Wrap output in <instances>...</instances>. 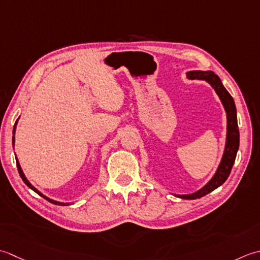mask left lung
I'll use <instances>...</instances> for the list:
<instances>
[{"mask_svg": "<svg viewBox=\"0 0 260 260\" xmlns=\"http://www.w3.org/2000/svg\"><path fill=\"white\" fill-rule=\"evenodd\" d=\"M187 77L189 79H204L209 82L212 87L214 88L216 94L219 95L222 104L225 109L226 119H228V134H226V144L223 157L220 166L216 171L213 178L205 185L203 188H201L198 192L188 195H175V197L185 199V200H195L204 197V195L211 193L212 190L218 188L223 184L226 178L229 177L231 173L232 166H234L237 151L239 149V128L237 122V111L235 101L232 99L230 93L226 91L225 87L222 84L221 79L218 75H215L213 72H202V71H193L187 73Z\"/></svg>", "mask_w": 260, "mask_h": 260, "instance_id": "1", "label": "left lung"}]
</instances>
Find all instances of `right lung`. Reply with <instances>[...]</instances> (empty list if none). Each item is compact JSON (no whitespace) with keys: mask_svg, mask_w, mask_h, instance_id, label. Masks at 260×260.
<instances>
[{"mask_svg":"<svg viewBox=\"0 0 260 260\" xmlns=\"http://www.w3.org/2000/svg\"><path fill=\"white\" fill-rule=\"evenodd\" d=\"M15 125H17V122H15V124H14V128H13V135H14V132H15ZM12 141H13V145H14V136L12 137ZM15 159H17V158H15ZM17 167H18V171H19V174H20V176H21V178H22V181L25 183V185L28 187H30L31 189L32 190H35V192L37 193V194H39L40 197H42L44 199H46L47 201H49L50 203H52V204H57V205H70L68 203H60V202H57V201H54V200H50V199H48L47 197H45L44 194H41L38 189H37L36 187H34L32 185H31L30 183H29V181L28 179L25 178V176H24V174H23V172H22V169H21V167H20V164H19V161H18V159H17Z\"/></svg>","mask_w":260,"mask_h":260,"instance_id":"obj_1","label":"right lung"}]
</instances>
